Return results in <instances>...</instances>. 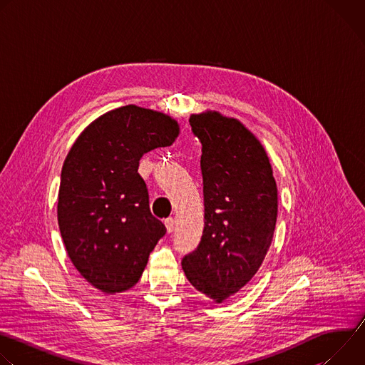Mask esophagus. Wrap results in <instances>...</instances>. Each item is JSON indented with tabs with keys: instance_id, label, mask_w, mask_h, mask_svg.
<instances>
[{
	"instance_id": "esophagus-1",
	"label": "esophagus",
	"mask_w": 365,
	"mask_h": 365,
	"mask_svg": "<svg viewBox=\"0 0 365 365\" xmlns=\"http://www.w3.org/2000/svg\"><path fill=\"white\" fill-rule=\"evenodd\" d=\"M165 225H166L168 232H173V230H175V220H173V218L165 220Z\"/></svg>"
}]
</instances>
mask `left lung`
Instances as JSON below:
<instances>
[{
    "label": "left lung",
    "instance_id": "8db88e82",
    "mask_svg": "<svg viewBox=\"0 0 365 365\" xmlns=\"http://www.w3.org/2000/svg\"><path fill=\"white\" fill-rule=\"evenodd\" d=\"M189 123L202 143L205 227L182 269L196 290L222 303L263 264L277 221V185L264 147L241 121L205 111Z\"/></svg>",
    "mask_w": 365,
    "mask_h": 365
}]
</instances>
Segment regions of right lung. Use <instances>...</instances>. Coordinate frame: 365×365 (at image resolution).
Masks as SVG:
<instances>
[{"mask_svg": "<svg viewBox=\"0 0 365 365\" xmlns=\"http://www.w3.org/2000/svg\"><path fill=\"white\" fill-rule=\"evenodd\" d=\"M170 115L125 106L92 121L71 147L61 175L58 222L66 252L95 289L115 294L141 277L166 234L138 175L143 154L175 143Z\"/></svg>", "mask_w": 365, "mask_h": 365, "instance_id": "obj_1", "label": "right lung"}]
</instances>
